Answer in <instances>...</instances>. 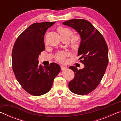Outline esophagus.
Segmentation results:
<instances>
[{"label":"esophagus","mask_w":121,"mask_h":121,"mask_svg":"<svg viewBox=\"0 0 121 121\" xmlns=\"http://www.w3.org/2000/svg\"><path fill=\"white\" fill-rule=\"evenodd\" d=\"M66 67H64V66H61V69L62 70H65L66 69Z\"/></svg>","instance_id":"1"}]
</instances>
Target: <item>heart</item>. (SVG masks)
<instances>
[{
	"mask_svg": "<svg viewBox=\"0 0 121 121\" xmlns=\"http://www.w3.org/2000/svg\"><path fill=\"white\" fill-rule=\"evenodd\" d=\"M57 31L60 34L61 38H67V39H69L73 35V32L70 29L68 28L63 27V26H59L57 28ZM80 38L77 35L73 36L71 39L70 45L71 48L73 50H77L79 46ZM67 55V53L65 52H59L58 53L56 56V59L59 61H64L65 60V57Z\"/></svg>",
	"mask_w": 121,
	"mask_h": 121,
	"instance_id": "heart-1",
	"label": "heart"
}]
</instances>
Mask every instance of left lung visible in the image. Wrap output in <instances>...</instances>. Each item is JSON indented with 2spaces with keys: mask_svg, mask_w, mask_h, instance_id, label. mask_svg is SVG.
Segmentation results:
<instances>
[{
  "mask_svg": "<svg viewBox=\"0 0 121 121\" xmlns=\"http://www.w3.org/2000/svg\"><path fill=\"white\" fill-rule=\"evenodd\" d=\"M63 24L74 29L80 35L78 56L84 65L79 70L74 66L69 67L75 72L69 88L77 95H87L96 89L105 74L108 63L107 43L101 34L87 20L75 19Z\"/></svg>",
  "mask_w": 121,
  "mask_h": 121,
  "instance_id": "1",
  "label": "left lung"
}]
</instances>
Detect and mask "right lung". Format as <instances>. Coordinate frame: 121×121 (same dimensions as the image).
<instances>
[{"label":"right lung","mask_w":121,"mask_h":121,"mask_svg":"<svg viewBox=\"0 0 121 121\" xmlns=\"http://www.w3.org/2000/svg\"><path fill=\"white\" fill-rule=\"evenodd\" d=\"M55 22L35 23L16 39L12 50V68L17 81L28 93L41 95L50 91L60 66L52 62L50 66L39 65L38 58L45 50L44 37Z\"/></svg>","instance_id":"add662e5"}]
</instances>
